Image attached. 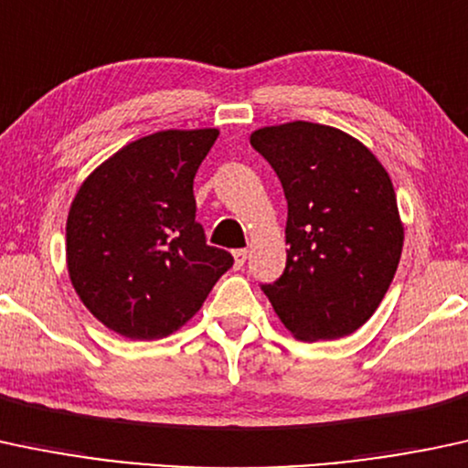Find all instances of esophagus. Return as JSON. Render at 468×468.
<instances>
[{
    "label": "esophagus",
    "instance_id": "1",
    "mask_svg": "<svg viewBox=\"0 0 468 468\" xmlns=\"http://www.w3.org/2000/svg\"><path fill=\"white\" fill-rule=\"evenodd\" d=\"M232 256H234V267L236 270H240V267L245 265V261H248V250H234Z\"/></svg>",
    "mask_w": 468,
    "mask_h": 468
}]
</instances>
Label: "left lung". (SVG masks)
Returning <instances> with one entry per match:
<instances>
[{
  "instance_id": "left-lung-1",
  "label": "left lung",
  "mask_w": 468,
  "mask_h": 468,
  "mask_svg": "<svg viewBox=\"0 0 468 468\" xmlns=\"http://www.w3.org/2000/svg\"><path fill=\"white\" fill-rule=\"evenodd\" d=\"M250 144L287 198V265L262 292L298 340L354 334L400 262L404 228L389 175L365 144L332 125H267Z\"/></svg>"
}]
</instances>
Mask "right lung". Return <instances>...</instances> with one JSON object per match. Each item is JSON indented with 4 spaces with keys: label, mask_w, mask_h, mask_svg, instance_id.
<instances>
[{
    "label": "right lung",
    "mask_w": 468,
    "mask_h": 468,
    "mask_svg": "<svg viewBox=\"0 0 468 468\" xmlns=\"http://www.w3.org/2000/svg\"><path fill=\"white\" fill-rule=\"evenodd\" d=\"M217 128L141 136L94 167L66 223L72 287L99 323L133 340L175 334L232 267L197 223L194 175Z\"/></svg>",
    "instance_id": "obj_1"
}]
</instances>
